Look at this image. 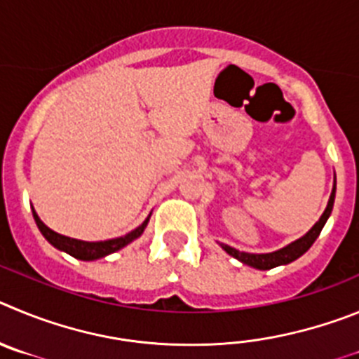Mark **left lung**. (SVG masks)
<instances>
[{"label": "left lung", "instance_id": "1", "mask_svg": "<svg viewBox=\"0 0 359 359\" xmlns=\"http://www.w3.org/2000/svg\"><path fill=\"white\" fill-rule=\"evenodd\" d=\"M334 195H337V179H334V186H332L331 196H329L327 208H325L324 215L320 216V219H318V222H316V224L313 225V227L309 229L302 238H299V240L293 241V243L286 245V247L280 248V250L270 252V254H248V252L236 250V248L229 247V245H224V243H222V248L227 252L229 256L236 257V259L241 261L243 264H248V266L257 268V270H270V268H276L279 266V264L292 263V261L299 259L304 252H308L309 247L315 243L316 238L320 236L322 229H324L325 222H327L329 215H331L332 211V205H334Z\"/></svg>", "mask_w": 359, "mask_h": 359}]
</instances>
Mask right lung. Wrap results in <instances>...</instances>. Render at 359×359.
<instances>
[{"instance_id":"right-lung-1","label":"right lung","mask_w":359,"mask_h":359,"mask_svg":"<svg viewBox=\"0 0 359 359\" xmlns=\"http://www.w3.org/2000/svg\"><path fill=\"white\" fill-rule=\"evenodd\" d=\"M32 212H34V219H35V224H37L39 231H41V234H43L55 248H59V250H62V252H67L69 256L76 257V259H82V261L100 259V257L109 256V254L119 250V248L127 247L130 241H134L135 238H140V236L143 234L144 227L148 225V219H150V216H148V218L144 219L140 227L134 229V231L128 232V234L114 238V240L82 241V240H75V238H67V236H62V234H59V232L51 231L50 227H46V225L41 222V218L37 216V212L35 211H32Z\"/></svg>"}]
</instances>
